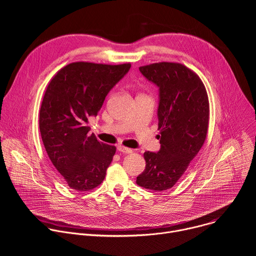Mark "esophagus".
I'll list each match as a JSON object with an SVG mask.
<instances>
[{
  "mask_svg": "<svg viewBox=\"0 0 256 256\" xmlns=\"http://www.w3.org/2000/svg\"><path fill=\"white\" fill-rule=\"evenodd\" d=\"M118 151L120 152V153H124V154H130L132 152V149H128L126 147H124V146H118Z\"/></svg>",
  "mask_w": 256,
  "mask_h": 256,
  "instance_id": "1",
  "label": "esophagus"
}]
</instances>
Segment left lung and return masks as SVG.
Returning a JSON list of instances; mask_svg holds the SVG:
<instances>
[{
  "mask_svg": "<svg viewBox=\"0 0 256 256\" xmlns=\"http://www.w3.org/2000/svg\"><path fill=\"white\" fill-rule=\"evenodd\" d=\"M144 77L159 87L158 130L161 149L144 152L146 168L136 184L163 192L184 175L204 144L210 118L206 87L196 72L179 62L140 66Z\"/></svg>",
  "mask_w": 256,
  "mask_h": 256,
  "instance_id": "8db88e82",
  "label": "left lung"
}]
</instances>
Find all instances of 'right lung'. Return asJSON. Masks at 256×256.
<instances>
[{"label": "right lung", "instance_id": "add662e5", "mask_svg": "<svg viewBox=\"0 0 256 256\" xmlns=\"http://www.w3.org/2000/svg\"><path fill=\"white\" fill-rule=\"evenodd\" d=\"M130 64L70 62L50 81L40 110L46 153L70 188L94 190L104 180L116 148L89 134V116H97L108 92Z\"/></svg>", "mask_w": 256, "mask_h": 256}]
</instances>
